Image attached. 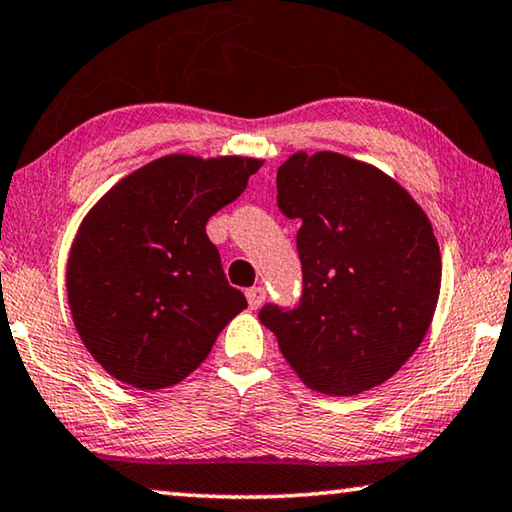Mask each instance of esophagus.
I'll return each instance as SVG.
<instances>
[{
	"label": "esophagus",
	"instance_id": "obj_1",
	"mask_svg": "<svg viewBox=\"0 0 512 512\" xmlns=\"http://www.w3.org/2000/svg\"><path fill=\"white\" fill-rule=\"evenodd\" d=\"M246 298H248L250 310H259V307H262L264 300H266V291H264V287H250L246 291Z\"/></svg>",
	"mask_w": 512,
	"mask_h": 512
}]
</instances>
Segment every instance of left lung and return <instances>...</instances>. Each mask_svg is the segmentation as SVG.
<instances>
[{
    "label": "left lung",
    "instance_id": "8db88e82",
    "mask_svg": "<svg viewBox=\"0 0 512 512\" xmlns=\"http://www.w3.org/2000/svg\"><path fill=\"white\" fill-rule=\"evenodd\" d=\"M278 207L298 218L303 294L264 305L307 387L353 396L385 383L417 351L442 282L433 225L383 170L337 152H296L278 168Z\"/></svg>",
    "mask_w": 512,
    "mask_h": 512
}]
</instances>
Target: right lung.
Segmentation results:
<instances>
[{
  "instance_id": "1",
  "label": "right lung",
  "mask_w": 512,
  "mask_h": 512,
  "mask_svg": "<svg viewBox=\"0 0 512 512\" xmlns=\"http://www.w3.org/2000/svg\"><path fill=\"white\" fill-rule=\"evenodd\" d=\"M259 166L168 154L123 177L86 214L68 257V303L109 376L139 389L180 383L246 310L205 225Z\"/></svg>"
}]
</instances>
